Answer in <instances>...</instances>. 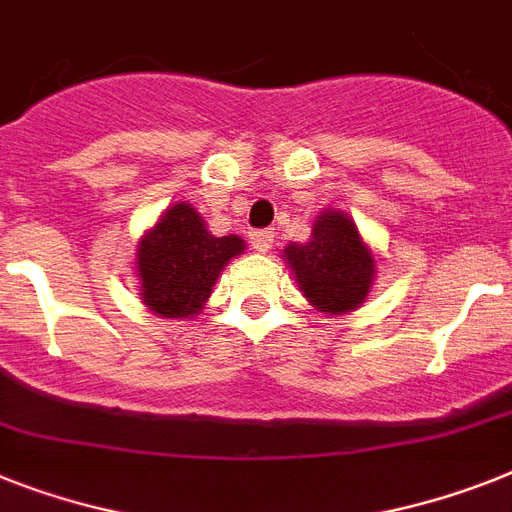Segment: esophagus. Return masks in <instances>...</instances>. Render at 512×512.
I'll list each match as a JSON object with an SVG mask.
<instances>
[{
  "label": "esophagus",
  "instance_id": "obj_1",
  "mask_svg": "<svg viewBox=\"0 0 512 512\" xmlns=\"http://www.w3.org/2000/svg\"><path fill=\"white\" fill-rule=\"evenodd\" d=\"M251 246L259 253H266L274 246V232L272 230H253L251 232Z\"/></svg>",
  "mask_w": 512,
  "mask_h": 512
}]
</instances>
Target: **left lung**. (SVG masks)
Instances as JSON below:
<instances>
[{
  "instance_id": "1",
  "label": "left lung",
  "mask_w": 512,
  "mask_h": 512,
  "mask_svg": "<svg viewBox=\"0 0 512 512\" xmlns=\"http://www.w3.org/2000/svg\"><path fill=\"white\" fill-rule=\"evenodd\" d=\"M285 261L316 311L329 316L356 311L371 293L377 261L358 235L356 222L327 209L314 222L308 243H290Z\"/></svg>"
}]
</instances>
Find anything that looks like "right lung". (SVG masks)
I'll return each mask as SVG.
<instances>
[{
  "label": "right lung",
  "instance_id": "obj_1",
  "mask_svg": "<svg viewBox=\"0 0 512 512\" xmlns=\"http://www.w3.org/2000/svg\"><path fill=\"white\" fill-rule=\"evenodd\" d=\"M246 251L238 235L214 238L188 201L170 206L138 243L141 301L167 319H190L209 301L225 264Z\"/></svg>",
  "mask_w": 512,
  "mask_h": 512
}]
</instances>
